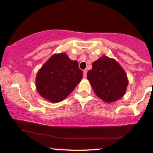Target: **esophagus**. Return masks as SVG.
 Returning <instances> with one entry per match:
<instances>
[{
  "instance_id": "34e87169",
  "label": "esophagus",
  "mask_w": 153,
  "mask_h": 153,
  "mask_svg": "<svg viewBox=\"0 0 153 153\" xmlns=\"http://www.w3.org/2000/svg\"><path fill=\"white\" fill-rule=\"evenodd\" d=\"M86 75H87V70H84L83 71V78H86Z\"/></svg>"
}]
</instances>
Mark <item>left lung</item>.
<instances>
[{
  "label": "left lung",
  "instance_id": "8db88e82",
  "mask_svg": "<svg viewBox=\"0 0 153 153\" xmlns=\"http://www.w3.org/2000/svg\"><path fill=\"white\" fill-rule=\"evenodd\" d=\"M95 94L106 102H113L122 97L128 85L127 75L117 61L103 56L93 63L87 73Z\"/></svg>",
  "mask_w": 153,
  "mask_h": 153
}]
</instances>
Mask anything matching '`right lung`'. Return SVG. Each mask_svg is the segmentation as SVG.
Returning a JSON list of instances; mask_svg holds the SVG:
<instances>
[{
	"instance_id": "add662e5",
	"label": "right lung",
	"mask_w": 153,
	"mask_h": 153,
	"mask_svg": "<svg viewBox=\"0 0 153 153\" xmlns=\"http://www.w3.org/2000/svg\"><path fill=\"white\" fill-rule=\"evenodd\" d=\"M82 78L77 61L71 60L65 53L54 54L36 75V86L43 98L57 103L65 99Z\"/></svg>"
}]
</instances>
